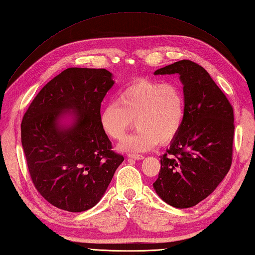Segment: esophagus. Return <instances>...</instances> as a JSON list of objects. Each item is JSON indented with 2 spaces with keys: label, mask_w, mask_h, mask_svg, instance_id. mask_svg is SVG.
Masks as SVG:
<instances>
[{
  "label": "esophagus",
  "mask_w": 255,
  "mask_h": 255,
  "mask_svg": "<svg viewBox=\"0 0 255 255\" xmlns=\"http://www.w3.org/2000/svg\"><path fill=\"white\" fill-rule=\"evenodd\" d=\"M128 158H131V159H134V160H142L144 156L142 154H136V153H130L128 154Z\"/></svg>",
  "instance_id": "esophagus-1"
}]
</instances>
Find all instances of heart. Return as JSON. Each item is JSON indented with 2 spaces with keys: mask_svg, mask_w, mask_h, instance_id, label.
<instances>
[{
  "mask_svg": "<svg viewBox=\"0 0 255 255\" xmlns=\"http://www.w3.org/2000/svg\"><path fill=\"white\" fill-rule=\"evenodd\" d=\"M185 118V96L176 83L140 79L119 92L116 103L100 114V125L108 137L122 140L132 126L138 130L119 144L125 152H147L159 142L176 137Z\"/></svg>",
  "mask_w": 255,
  "mask_h": 255,
  "instance_id": "heart-1",
  "label": "heart"
}]
</instances>
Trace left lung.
<instances>
[{
  "label": "left lung",
  "instance_id": "1",
  "mask_svg": "<svg viewBox=\"0 0 255 255\" xmlns=\"http://www.w3.org/2000/svg\"><path fill=\"white\" fill-rule=\"evenodd\" d=\"M155 75L178 74L185 96V118L161 158L153 183L162 200L189 208L213 193L232 162L234 110L209 73L191 60L158 69Z\"/></svg>",
  "mask_w": 255,
  "mask_h": 255
}]
</instances>
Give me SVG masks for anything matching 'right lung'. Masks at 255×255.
<instances>
[{"mask_svg":"<svg viewBox=\"0 0 255 255\" xmlns=\"http://www.w3.org/2000/svg\"><path fill=\"white\" fill-rule=\"evenodd\" d=\"M106 69L69 68L49 81L21 121V145L31 181L57 208L71 213L100 202L124 156L100 125L114 85Z\"/></svg>","mask_w":255,"mask_h":255,"instance_id":"obj_1","label":"right lung"}]
</instances>
